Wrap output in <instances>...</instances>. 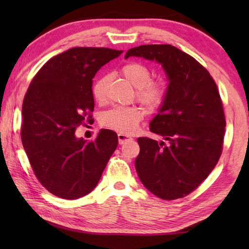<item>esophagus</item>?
<instances>
[{"mask_svg":"<svg viewBox=\"0 0 249 249\" xmlns=\"http://www.w3.org/2000/svg\"><path fill=\"white\" fill-rule=\"evenodd\" d=\"M118 139H119V144H124V142L130 141V139H132V138L129 137L128 135L119 134V135H118Z\"/></svg>","mask_w":249,"mask_h":249,"instance_id":"obj_1","label":"esophagus"}]
</instances>
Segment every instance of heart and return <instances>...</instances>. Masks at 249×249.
Segmentation results:
<instances>
[{
  "label": "heart",
  "mask_w": 249,
  "mask_h": 249,
  "mask_svg": "<svg viewBox=\"0 0 249 249\" xmlns=\"http://www.w3.org/2000/svg\"><path fill=\"white\" fill-rule=\"evenodd\" d=\"M120 71L125 79L136 87L137 100L146 107L154 111L164 103L168 95V84L163 79H151L152 72L146 64L131 61L124 63ZM107 84V76H102L94 81L91 94L96 101L102 102L105 98ZM145 114L146 112L139 107H117L102 114L101 124L120 134H131L137 129Z\"/></svg>",
  "instance_id": "obj_1"
}]
</instances>
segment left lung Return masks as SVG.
Instances as JSON below:
<instances>
[{
  "label": "left lung",
  "instance_id": "obj_1",
  "mask_svg": "<svg viewBox=\"0 0 249 249\" xmlns=\"http://www.w3.org/2000/svg\"><path fill=\"white\" fill-rule=\"evenodd\" d=\"M129 56L162 63L170 80L164 103L149 124L168 144L139 137L136 171L155 196L181 198L209 177L222 154L226 117L219 89L206 68L169 44L134 47Z\"/></svg>",
  "mask_w": 249,
  "mask_h": 249
}]
</instances>
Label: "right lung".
I'll use <instances>...</instances> for the list:
<instances>
[{
    "label": "right lung",
    "instance_id": "add662e5",
    "mask_svg": "<svg viewBox=\"0 0 249 249\" xmlns=\"http://www.w3.org/2000/svg\"><path fill=\"white\" fill-rule=\"evenodd\" d=\"M122 52L73 47L47 61L27 89L20 130L23 148L38 181L60 198L90 193L117 148V132L108 129L90 142L74 132L91 121L94 76Z\"/></svg>",
    "mask_w": 249,
    "mask_h": 249
}]
</instances>
